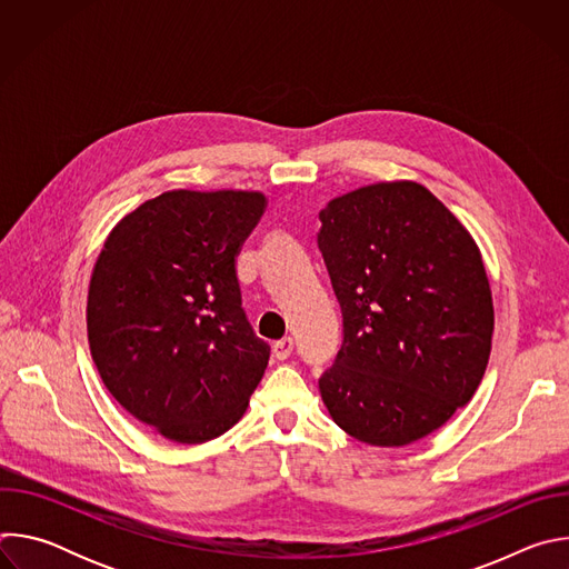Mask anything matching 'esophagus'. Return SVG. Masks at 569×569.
Masks as SVG:
<instances>
[{
    "mask_svg": "<svg viewBox=\"0 0 569 569\" xmlns=\"http://www.w3.org/2000/svg\"><path fill=\"white\" fill-rule=\"evenodd\" d=\"M272 351H274L277 360H288L292 356V351H295V340L292 338H283V340L274 342Z\"/></svg>",
    "mask_w": 569,
    "mask_h": 569,
    "instance_id": "obj_1",
    "label": "esophagus"
}]
</instances>
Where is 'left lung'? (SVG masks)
Masks as SVG:
<instances>
[{
  "instance_id": "1",
  "label": "left lung",
  "mask_w": 569,
  "mask_h": 569,
  "mask_svg": "<svg viewBox=\"0 0 569 569\" xmlns=\"http://www.w3.org/2000/svg\"><path fill=\"white\" fill-rule=\"evenodd\" d=\"M319 220L342 310V349L319 378L321 400L362 443H415L463 408L489 365L496 317L481 252L412 180L338 196Z\"/></svg>"
}]
</instances>
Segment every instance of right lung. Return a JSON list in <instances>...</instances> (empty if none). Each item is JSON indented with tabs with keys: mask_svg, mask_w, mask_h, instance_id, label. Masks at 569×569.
Segmentation results:
<instances>
[{
	"mask_svg": "<svg viewBox=\"0 0 569 569\" xmlns=\"http://www.w3.org/2000/svg\"><path fill=\"white\" fill-rule=\"evenodd\" d=\"M261 191L176 189L108 233L88 290V340L108 391L176 443H204L248 410L270 349L240 306L236 257Z\"/></svg>",
	"mask_w": 569,
	"mask_h": 569,
	"instance_id": "obj_1",
	"label": "right lung"
}]
</instances>
